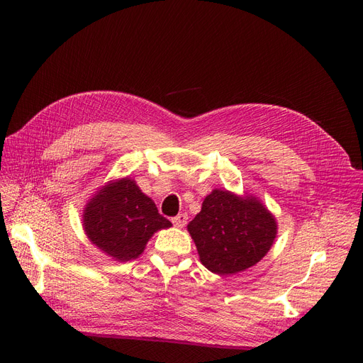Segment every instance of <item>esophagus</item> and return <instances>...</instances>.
Here are the masks:
<instances>
[{"instance_id":"obj_1","label":"esophagus","mask_w":363,"mask_h":363,"mask_svg":"<svg viewBox=\"0 0 363 363\" xmlns=\"http://www.w3.org/2000/svg\"><path fill=\"white\" fill-rule=\"evenodd\" d=\"M186 223H188V215H186V213H179L177 216L172 218V224H174L175 227H179V228L184 227Z\"/></svg>"}]
</instances>
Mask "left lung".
<instances>
[{"mask_svg":"<svg viewBox=\"0 0 363 363\" xmlns=\"http://www.w3.org/2000/svg\"><path fill=\"white\" fill-rule=\"evenodd\" d=\"M188 230L203 265L230 276L256 265L267 255L276 239L277 224L256 199L242 200L215 189L206 196L201 212Z\"/></svg>","mask_w":363,"mask_h":363,"instance_id":"obj_1","label":"left lung"}]
</instances>
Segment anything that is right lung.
<instances>
[{"label": "right lung", "instance_id": "add662e5", "mask_svg": "<svg viewBox=\"0 0 363 363\" xmlns=\"http://www.w3.org/2000/svg\"><path fill=\"white\" fill-rule=\"evenodd\" d=\"M83 225L92 244L116 260L127 262L136 259L155 232L171 227V223L133 180L123 179L106 186L89 201Z\"/></svg>", "mask_w": 363, "mask_h": 363}]
</instances>
